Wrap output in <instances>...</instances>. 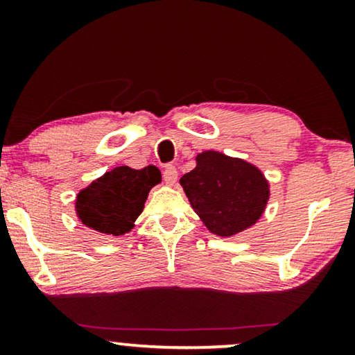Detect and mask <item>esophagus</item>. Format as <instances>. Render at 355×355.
I'll list each match as a JSON object with an SVG mask.
<instances>
[{"instance_id": "1", "label": "esophagus", "mask_w": 355, "mask_h": 355, "mask_svg": "<svg viewBox=\"0 0 355 355\" xmlns=\"http://www.w3.org/2000/svg\"><path fill=\"white\" fill-rule=\"evenodd\" d=\"M163 179H164V182L168 184V186H174V184H176V181H178V171H176V168L173 166V164H169V166L164 168Z\"/></svg>"}]
</instances>
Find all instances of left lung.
<instances>
[{"label":"left lung","mask_w":355,"mask_h":355,"mask_svg":"<svg viewBox=\"0 0 355 355\" xmlns=\"http://www.w3.org/2000/svg\"><path fill=\"white\" fill-rule=\"evenodd\" d=\"M179 182L207 230L220 237L254 226L270 200V182L259 166L218 150L198 153L196 168Z\"/></svg>","instance_id":"obj_1"}]
</instances>
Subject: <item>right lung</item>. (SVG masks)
<instances>
[{
    "mask_svg": "<svg viewBox=\"0 0 355 355\" xmlns=\"http://www.w3.org/2000/svg\"><path fill=\"white\" fill-rule=\"evenodd\" d=\"M162 182V173L148 164L142 169L116 166L80 189L76 215L89 230L106 236H124L134 230L148 192Z\"/></svg>",
    "mask_w": 355,
    "mask_h": 355,
    "instance_id": "obj_1",
    "label": "right lung"
}]
</instances>
